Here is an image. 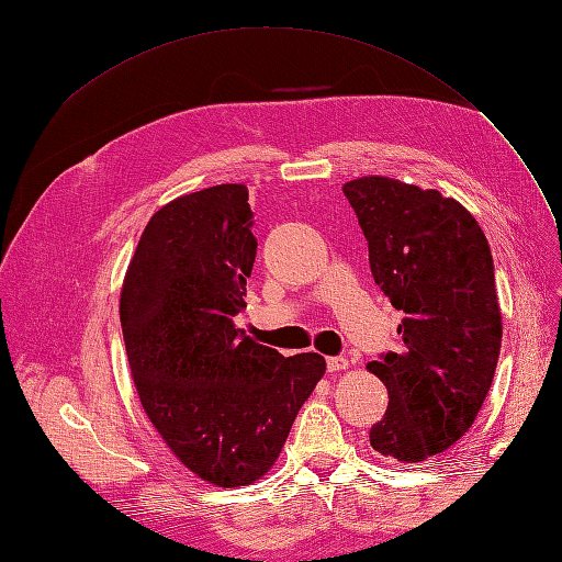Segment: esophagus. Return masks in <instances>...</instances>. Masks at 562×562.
<instances>
[{
    "instance_id": "1",
    "label": "esophagus",
    "mask_w": 562,
    "mask_h": 562,
    "mask_svg": "<svg viewBox=\"0 0 562 562\" xmlns=\"http://www.w3.org/2000/svg\"><path fill=\"white\" fill-rule=\"evenodd\" d=\"M326 366H328L330 372H339V370H347L349 368V361L345 359V356H328Z\"/></svg>"
}]
</instances>
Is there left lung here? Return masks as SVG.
I'll return each instance as SVG.
<instances>
[{"label":"left lung","instance_id":"left-lung-1","mask_svg":"<svg viewBox=\"0 0 562 562\" xmlns=\"http://www.w3.org/2000/svg\"><path fill=\"white\" fill-rule=\"evenodd\" d=\"M368 241L372 279L396 310L401 351L368 370L389 391L370 446L413 464L462 438L487 396L502 347L495 262L462 203L368 176L342 187Z\"/></svg>","mask_w":562,"mask_h":562}]
</instances>
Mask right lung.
<instances>
[{
	"instance_id": "1",
	"label": "right lung",
	"mask_w": 562,
	"mask_h": 562,
	"mask_svg": "<svg viewBox=\"0 0 562 562\" xmlns=\"http://www.w3.org/2000/svg\"><path fill=\"white\" fill-rule=\"evenodd\" d=\"M246 184H215L166 203L128 265L119 316L149 422L199 479L220 487L265 475L302 403L326 372L318 353L281 356L234 316L258 239Z\"/></svg>"
}]
</instances>
